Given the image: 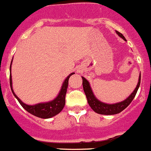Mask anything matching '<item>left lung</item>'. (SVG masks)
<instances>
[{
  "instance_id": "8db88e82",
  "label": "left lung",
  "mask_w": 151,
  "mask_h": 151,
  "mask_svg": "<svg viewBox=\"0 0 151 151\" xmlns=\"http://www.w3.org/2000/svg\"><path fill=\"white\" fill-rule=\"evenodd\" d=\"M116 33L118 34L119 37L123 38L125 41H126V38H125L124 36L121 33H120L117 31H116ZM82 80H83V91H84V93L86 95V98H87L88 104H89V106L92 108V109L96 113H98V114H106V115H112V114H118V113L123 111L127 106H128V105L133 101L136 94H137L139 87L140 81H141V74H139V76L138 83H137V87L135 88L134 92L123 101L113 104H105V103L101 102L99 100L95 98V95L93 94V92H92L89 81L83 77H82Z\"/></svg>"
}]
</instances>
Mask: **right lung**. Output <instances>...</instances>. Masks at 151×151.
Masks as SVG:
<instances>
[{
    "label": "right lung",
    "mask_w": 151,
    "mask_h": 151,
    "mask_svg": "<svg viewBox=\"0 0 151 151\" xmlns=\"http://www.w3.org/2000/svg\"><path fill=\"white\" fill-rule=\"evenodd\" d=\"M12 63V60L11 65H10V86H11V89L13 95L17 98L18 102L20 103V104L23 106V108L24 109L26 110L30 114H33V115L36 116L37 117L43 119H47L54 117L55 115L59 114L63 109L64 106L65 105V95H66L67 89H68V81H69L70 77L72 75H73L74 73H70L66 78L65 81L63 82V84H62L59 95L53 101L45 103H40V104H35V105H27V104L22 102L21 100L15 95V93H14V90L12 89V80L11 74Z\"/></svg>",
    "instance_id": "1"
}]
</instances>
